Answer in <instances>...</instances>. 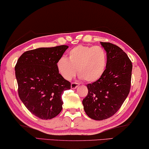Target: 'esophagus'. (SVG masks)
Masks as SVG:
<instances>
[{
	"instance_id": "obj_1",
	"label": "esophagus",
	"mask_w": 149,
	"mask_h": 149,
	"mask_svg": "<svg viewBox=\"0 0 149 149\" xmlns=\"http://www.w3.org/2000/svg\"><path fill=\"white\" fill-rule=\"evenodd\" d=\"M79 86V84L77 83V82H72V83H71V88L72 89H75L77 88Z\"/></svg>"
}]
</instances>
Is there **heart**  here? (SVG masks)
I'll return each mask as SVG.
<instances>
[{"label":"heart","instance_id":"b5f03b06","mask_svg":"<svg viewBox=\"0 0 149 149\" xmlns=\"http://www.w3.org/2000/svg\"><path fill=\"white\" fill-rule=\"evenodd\" d=\"M108 63V56L99 46L79 45L70 49L68 59L61 57L57 63V70L63 79L70 80L77 72L80 79L94 82L103 76Z\"/></svg>","mask_w":149,"mask_h":149}]
</instances>
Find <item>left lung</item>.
Returning a JSON list of instances; mask_svg holds the SVG:
<instances>
[{
  "label": "left lung",
  "instance_id": "obj_1",
  "mask_svg": "<svg viewBox=\"0 0 149 149\" xmlns=\"http://www.w3.org/2000/svg\"><path fill=\"white\" fill-rule=\"evenodd\" d=\"M108 56L107 67L100 79L87 84L88 93L82 100L86 115L94 120H103L114 115L130 91L132 63L120 47L101 42Z\"/></svg>",
  "mask_w": 149,
  "mask_h": 149
}]
</instances>
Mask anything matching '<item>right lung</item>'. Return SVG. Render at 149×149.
<instances>
[{"mask_svg":"<svg viewBox=\"0 0 149 149\" xmlns=\"http://www.w3.org/2000/svg\"><path fill=\"white\" fill-rule=\"evenodd\" d=\"M69 46L40 47L24 52L15 66L21 101L31 113L41 119H51L62 110L63 92L70 82L61 76L58 60Z\"/></svg>","mask_w":149,"mask_h":149,"instance_id":"add662e5","label":"right lung"}]
</instances>
